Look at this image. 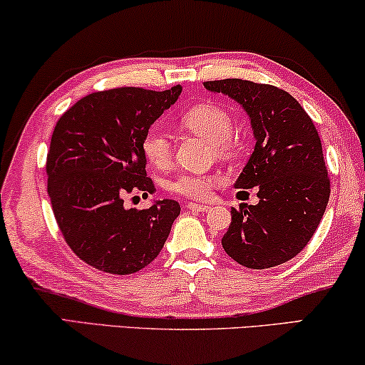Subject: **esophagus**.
Masks as SVG:
<instances>
[{
    "instance_id": "34e87169",
    "label": "esophagus",
    "mask_w": 365,
    "mask_h": 365,
    "mask_svg": "<svg viewBox=\"0 0 365 365\" xmlns=\"http://www.w3.org/2000/svg\"><path fill=\"white\" fill-rule=\"evenodd\" d=\"M187 208L190 210V212H195V213H198V212H210L208 205L195 203V202H190V203L187 205Z\"/></svg>"
}]
</instances>
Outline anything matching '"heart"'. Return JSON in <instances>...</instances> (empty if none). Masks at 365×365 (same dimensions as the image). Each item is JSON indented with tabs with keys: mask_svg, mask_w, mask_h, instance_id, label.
<instances>
[{
	"mask_svg": "<svg viewBox=\"0 0 365 365\" xmlns=\"http://www.w3.org/2000/svg\"><path fill=\"white\" fill-rule=\"evenodd\" d=\"M185 129L203 137L205 140L217 145L220 155H230L232 145L228 138L233 132V119L227 110L218 106L202 104L188 109L180 117ZM143 155L157 168H167L172 160V143L170 138L160 129H152L147 132L142 142ZM218 182L215 175H193V173H182L170 182V190L185 198L203 200L212 193L213 185Z\"/></svg>",
	"mask_w": 365,
	"mask_h": 365,
	"instance_id": "heart-1",
	"label": "heart"
}]
</instances>
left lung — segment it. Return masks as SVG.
<instances>
[{"instance_id":"obj_1","label":"left lung","mask_w":365,"mask_h":365,"mask_svg":"<svg viewBox=\"0 0 365 365\" xmlns=\"http://www.w3.org/2000/svg\"><path fill=\"white\" fill-rule=\"evenodd\" d=\"M205 87L243 107L256 140L235 187H256L259 202L232 208L223 250L251 269L283 264L309 243L329 202L319 133L299 102L279 87L243 79L208 81Z\"/></svg>"}]
</instances>
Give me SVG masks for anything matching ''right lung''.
I'll return each mask as SVG.
<instances>
[{"instance_id":"1","label":"right lung","mask_w":365,"mask_h":365,"mask_svg":"<svg viewBox=\"0 0 365 365\" xmlns=\"http://www.w3.org/2000/svg\"><path fill=\"white\" fill-rule=\"evenodd\" d=\"M182 86L168 91L120 87L94 92L64 112L46 162L48 195L66 243L87 264L132 274L157 258L180 215L175 200L125 208L127 195L155 192L142 142Z\"/></svg>"}]
</instances>
